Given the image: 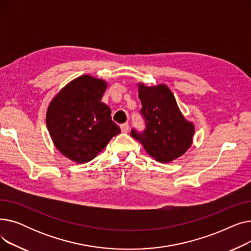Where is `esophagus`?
Listing matches in <instances>:
<instances>
[{
  "instance_id": "1",
  "label": "esophagus",
  "mask_w": 251,
  "mask_h": 251,
  "mask_svg": "<svg viewBox=\"0 0 251 251\" xmlns=\"http://www.w3.org/2000/svg\"><path fill=\"white\" fill-rule=\"evenodd\" d=\"M120 128H121V131H122V132L127 133L128 131H129V124H128V123H124V124H122V125L120 126Z\"/></svg>"
}]
</instances>
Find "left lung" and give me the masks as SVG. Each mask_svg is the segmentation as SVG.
Listing matches in <instances>:
<instances>
[{
    "label": "left lung",
    "instance_id": "1",
    "mask_svg": "<svg viewBox=\"0 0 251 251\" xmlns=\"http://www.w3.org/2000/svg\"><path fill=\"white\" fill-rule=\"evenodd\" d=\"M141 115L147 128L143 133L131 131L146 151L160 163H170L191 147L195 126L180 111L174 94L164 83L147 86L138 82Z\"/></svg>",
    "mask_w": 251,
    "mask_h": 251
}]
</instances>
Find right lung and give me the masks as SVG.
I'll use <instances>...</instances> for the list:
<instances>
[{
    "label": "right lung",
    "instance_id": "obj_1",
    "mask_svg": "<svg viewBox=\"0 0 251 251\" xmlns=\"http://www.w3.org/2000/svg\"><path fill=\"white\" fill-rule=\"evenodd\" d=\"M108 82L89 74L66 84L50 100L46 115L56 149L74 163L91 161L121 132L111 109L101 102Z\"/></svg>",
    "mask_w": 251,
    "mask_h": 251
}]
</instances>
